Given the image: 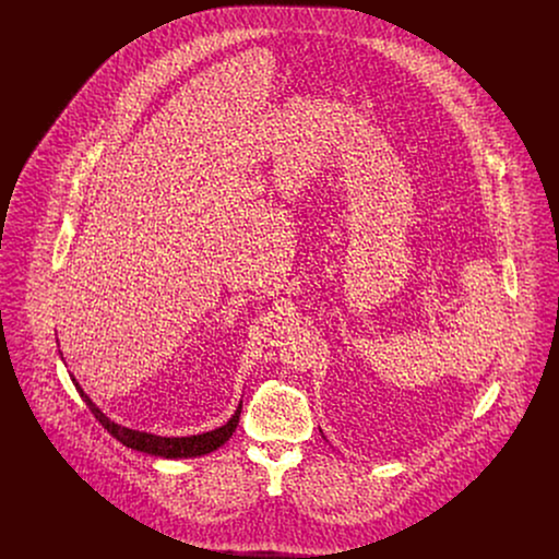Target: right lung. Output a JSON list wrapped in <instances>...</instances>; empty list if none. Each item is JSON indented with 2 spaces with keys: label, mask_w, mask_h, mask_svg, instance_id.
<instances>
[{
  "label": "right lung",
  "mask_w": 559,
  "mask_h": 559,
  "mask_svg": "<svg viewBox=\"0 0 559 559\" xmlns=\"http://www.w3.org/2000/svg\"><path fill=\"white\" fill-rule=\"evenodd\" d=\"M73 385L78 388L81 399L87 404V408L92 411V415L98 419V424L107 429L112 438H117L123 447L132 449V451L146 452L153 456H163V459H190V456H201L207 452L217 451L222 444H226L235 429L239 426L240 408H242V400L235 411V415L222 427H215L212 431L205 433H197V436H182V438H174V436H157L151 431H140L132 427L119 426L112 419H108L107 415L92 402V399L83 392L80 381L71 374Z\"/></svg>",
  "instance_id": "obj_1"
}]
</instances>
